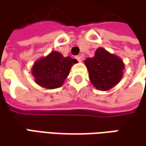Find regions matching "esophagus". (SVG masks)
I'll return each mask as SVG.
<instances>
[{"mask_svg": "<svg viewBox=\"0 0 146 146\" xmlns=\"http://www.w3.org/2000/svg\"><path fill=\"white\" fill-rule=\"evenodd\" d=\"M75 58L78 60V62H81V61H82V59H83V58H82L80 55H78V56H76V57H75Z\"/></svg>", "mask_w": 146, "mask_h": 146, "instance_id": "esophagus-1", "label": "esophagus"}]
</instances>
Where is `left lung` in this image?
Here are the masks:
<instances>
[{
    "instance_id": "left-lung-1",
    "label": "left lung",
    "mask_w": 146,
    "mask_h": 146,
    "mask_svg": "<svg viewBox=\"0 0 146 146\" xmlns=\"http://www.w3.org/2000/svg\"><path fill=\"white\" fill-rule=\"evenodd\" d=\"M91 83L99 90H109L123 77L125 65L122 60L104 48H98L94 58L84 62Z\"/></svg>"
}]
</instances>
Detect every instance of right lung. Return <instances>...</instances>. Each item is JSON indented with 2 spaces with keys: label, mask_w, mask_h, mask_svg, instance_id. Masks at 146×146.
I'll list each match as a JSON object with an SVG mask.
<instances>
[{
  "label": "right lung",
  "mask_w": 146,
  "mask_h": 146,
  "mask_svg": "<svg viewBox=\"0 0 146 146\" xmlns=\"http://www.w3.org/2000/svg\"><path fill=\"white\" fill-rule=\"evenodd\" d=\"M78 61L70 57L64 58L57 51L52 52L46 58L37 60L33 67L35 81L46 88L62 86L69 74L71 67Z\"/></svg>",
  "instance_id": "obj_1"
}]
</instances>
